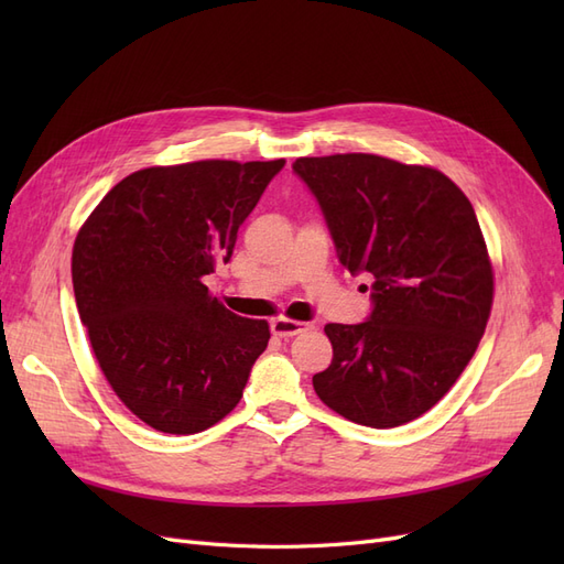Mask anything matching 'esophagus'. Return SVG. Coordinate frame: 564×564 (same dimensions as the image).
<instances>
[{
	"label": "esophagus",
	"mask_w": 564,
	"mask_h": 564,
	"mask_svg": "<svg viewBox=\"0 0 564 564\" xmlns=\"http://www.w3.org/2000/svg\"><path fill=\"white\" fill-rule=\"evenodd\" d=\"M270 329H272V336H278V338H292V336H296V334H301V332H305V329H311V324L296 322V319H286V317H278V319H272Z\"/></svg>",
	"instance_id": "34e87169"
}]
</instances>
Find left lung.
Instances as JSON below:
<instances>
[{
	"instance_id": "obj_1",
	"label": "left lung",
	"mask_w": 564,
	"mask_h": 564,
	"mask_svg": "<svg viewBox=\"0 0 564 564\" xmlns=\"http://www.w3.org/2000/svg\"><path fill=\"white\" fill-rule=\"evenodd\" d=\"M292 169L340 265L373 278L369 317L324 327L334 357L313 377L317 398L369 429L414 421L447 395L489 319L494 275L473 204L437 169L365 152Z\"/></svg>"
}]
</instances>
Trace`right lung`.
<instances>
[{
    "instance_id": "obj_1",
    "label": "right lung",
    "mask_w": 564,
    "mask_h": 564,
    "mask_svg": "<svg viewBox=\"0 0 564 564\" xmlns=\"http://www.w3.org/2000/svg\"><path fill=\"white\" fill-rule=\"evenodd\" d=\"M282 166L141 169L82 226L73 249L82 324L115 395L150 429L193 435L240 402L268 322L230 313L202 278L230 261L237 230Z\"/></svg>"
}]
</instances>
